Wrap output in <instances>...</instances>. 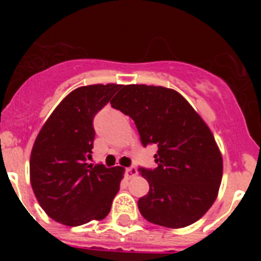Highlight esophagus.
<instances>
[{
  "label": "esophagus",
  "instance_id": "esophagus-1",
  "mask_svg": "<svg viewBox=\"0 0 261 261\" xmlns=\"http://www.w3.org/2000/svg\"><path fill=\"white\" fill-rule=\"evenodd\" d=\"M137 174H138L137 168L133 167V166H132V167L125 168V177H126V179H132V177L137 176Z\"/></svg>",
  "mask_w": 261,
  "mask_h": 261
}]
</instances>
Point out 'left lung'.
Listing matches in <instances>:
<instances>
[{
  "mask_svg": "<svg viewBox=\"0 0 261 261\" xmlns=\"http://www.w3.org/2000/svg\"><path fill=\"white\" fill-rule=\"evenodd\" d=\"M121 87L111 106L132 117L144 146L158 145L156 167L140 168L150 187L138 200L140 213L170 229L192 225L216 201L222 180V155L213 133L175 90Z\"/></svg>",
  "mask_w": 261,
  "mask_h": 261,
  "instance_id": "left-lung-1",
  "label": "left lung"
}]
</instances>
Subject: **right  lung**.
I'll return each mask as SVG.
<instances>
[{
  "instance_id": "right-lung-1",
  "label": "right lung",
  "mask_w": 261,
  "mask_h": 261,
  "mask_svg": "<svg viewBox=\"0 0 261 261\" xmlns=\"http://www.w3.org/2000/svg\"><path fill=\"white\" fill-rule=\"evenodd\" d=\"M121 85H89L62 99L40 129L30 158V180L43 211L56 222L103 220L120 190L123 167L89 165L94 116Z\"/></svg>"
}]
</instances>
